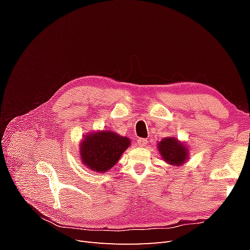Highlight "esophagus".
Returning <instances> with one entry per match:
<instances>
[{
  "label": "esophagus",
  "instance_id": "34e87169",
  "mask_svg": "<svg viewBox=\"0 0 250 250\" xmlns=\"http://www.w3.org/2000/svg\"><path fill=\"white\" fill-rule=\"evenodd\" d=\"M137 144L140 147H145L148 144V140L147 139H139L137 141Z\"/></svg>",
  "mask_w": 250,
  "mask_h": 250
}]
</instances>
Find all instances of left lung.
<instances>
[{
	"instance_id": "8db88e82",
	"label": "left lung",
	"mask_w": 250,
	"mask_h": 250,
	"mask_svg": "<svg viewBox=\"0 0 250 250\" xmlns=\"http://www.w3.org/2000/svg\"><path fill=\"white\" fill-rule=\"evenodd\" d=\"M158 152L170 165L181 166L188 158V150L185 145L174 138H165L158 144Z\"/></svg>"
}]
</instances>
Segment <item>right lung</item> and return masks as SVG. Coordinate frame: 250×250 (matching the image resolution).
<instances>
[{
	"label": "right lung",
	"mask_w": 250,
	"mask_h": 250,
	"mask_svg": "<svg viewBox=\"0 0 250 250\" xmlns=\"http://www.w3.org/2000/svg\"><path fill=\"white\" fill-rule=\"evenodd\" d=\"M129 144L128 138L108 130L86 135L80 147L81 161L95 172H106L116 165Z\"/></svg>",
	"instance_id": "right-lung-1"
}]
</instances>
